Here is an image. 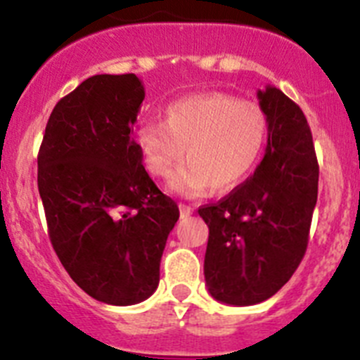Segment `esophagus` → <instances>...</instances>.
I'll return each mask as SVG.
<instances>
[{"label":"esophagus","mask_w":360,"mask_h":360,"mask_svg":"<svg viewBox=\"0 0 360 360\" xmlns=\"http://www.w3.org/2000/svg\"><path fill=\"white\" fill-rule=\"evenodd\" d=\"M180 214H182V218H186V216L193 214V207H189V205H184V203H180Z\"/></svg>","instance_id":"obj_1"}]
</instances>
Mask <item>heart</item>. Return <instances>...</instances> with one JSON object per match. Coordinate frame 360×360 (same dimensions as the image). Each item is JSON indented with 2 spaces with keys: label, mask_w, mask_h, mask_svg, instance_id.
<instances>
[{
  "label": "heart",
  "mask_w": 360,
  "mask_h": 360,
  "mask_svg": "<svg viewBox=\"0 0 360 360\" xmlns=\"http://www.w3.org/2000/svg\"><path fill=\"white\" fill-rule=\"evenodd\" d=\"M269 115L262 106L225 94L191 95L165 108L164 122H148L136 142L142 164L155 178H167L169 189L195 198L209 187L236 189L262 160L269 141Z\"/></svg>",
  "instance_id": "b5f03b06"
}]
</instances>
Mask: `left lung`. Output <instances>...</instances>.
Listing matches in <instances>:
<instances>
[{"label":"left lung","instance_id":"left-lung-1","mask_svg":"<svg viewBox=\"0 0 360 360\" xmlns=\"http://www.w3.org/2000/svg\"><path fill=\"white\" fill-rule=\"evenodd\" d=\"M269 115L265 157L252 176L198 214L209 227L203 262L216 301L249 307L272 297L307 252L319 165L307 117L281 90L257 91Z\"/></svg>","mask_w":360,"mask_h":360}]
</instances>
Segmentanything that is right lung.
Returning <instances> with one entry per match:
<instances>
[{
  "label": "right lung",
  "instance_id": "right-lung-1",
  "mask_svg": "<svg viewBox=\"0 0 360 360\" xmlns=\"http://www.w3.org/2000/svg\"><path fill=\"white\" fill-rule=\"evenodd\" d=\"M146 97L135 73L94 75L53 108L37 157L50 241L94 299L128 307L160 281L178 205L142 165L133 124Z\"/></svg>",
  "mask_w": 360,
  "mask_h": 360
}]
</instances>
